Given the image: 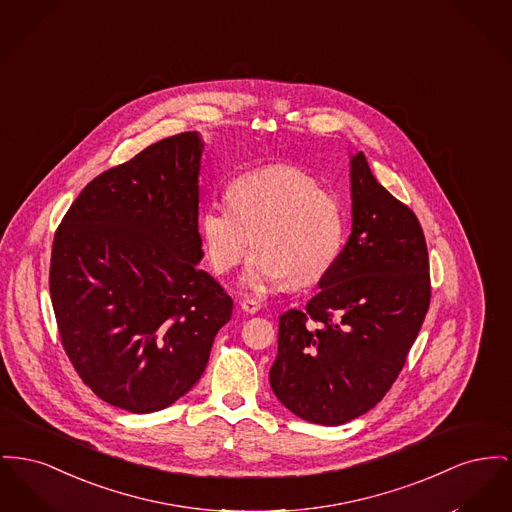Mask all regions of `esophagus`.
I'll return each instance as SVG.
<instances>
[{
	"label": "esophagus",
	"mask_w": 512,
	"mask_h": 512,
	"mask_svg": "<svg viewBox=\"0 0 512 512\" xmlns=\"http://www.w3.org/2000/svg\"><path fill=\"white\" fill-rule=\"evenodd\" d=\"M240 307L241 311L253 315V313H257V311L261 309V303L257 300H253V298H243V300L240 301Z\"/></svg>",
	"instance_id": "esophagus-1"
}]
</instances>
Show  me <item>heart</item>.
<instances>
[{
	"label": "heart",
	"mask_w": 512,
	"mask_h": 512,
	"mask_svg": "<svg viewBox=\"0 0 512 512\" xmlns=\"http://www.w3.org/2000/svg\"><path fill=\"white\" fill-rule=\"evenodd\" d=\"M199 232L212 269L234 271L257 249L249 282L309 286L327 276L346 241L340 199L296 166L272 164L236 176L228 203L211 201Z\"/></svg>",
	"instance_id": "1"
}]
</instances>
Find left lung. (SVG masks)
<instances>
[{
	"label": "left lung",
	"mask_w": 512,
	"mask_h": 512,
	"mask_svg": "<svg viewBox=\"0 0 512 512\" xmlns=\"http://www.w3.org/2000/svg\"><path fill=\"white\" fill-rule=\"evenodd\" d=\"M319 288L280 315L271 387L301 420L340 425L391 391L431 301L420 220L363 152L352 158V234Z\"/></svg>",
	"instance_id": "1"
}]
</instances>
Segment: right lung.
Segmentation results:
<instances>
[{"label": "right lung", "mask_w": 512, "mask_h": 512, "mask_svg": "<svg viewBox=\"0 0 512 512\" xmlns=\"http://www.w3.org/2000/svg\"><path fill=\"white\" fill-rule=\"evenodd\" d=\"M201 152L195 133H178L102 172L54 236L61 346L98 398L133 414L189 391L232 317V298L197 265Z\"/></svg>", "instance_id": "right-lung-1"}]
</instances>
